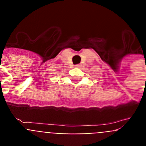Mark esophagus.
Returning <instances> with one entry per match:
<instances>
[{"mask_svg": "<svg viewBox=\"0 0 146 146\" xmlns=\"http://www.w3.org/2000/svg\"><path fill=\"white\" fill-rule=\"evenodd\" d=\"M80 66H81V65H80V64H77V65H75L76 68H80Z\"/></svg>", "mask_w": 146, "mask_h": 146, "instance_id": "obj_1", "label": "esophagus"}]
</instances>
